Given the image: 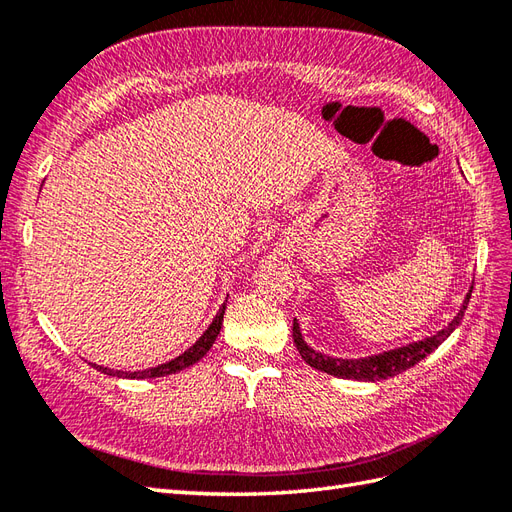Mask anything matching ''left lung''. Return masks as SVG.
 I'll return each mask as SVG.
<instances>
[{
	"label": "left lung",
	"mask_w": 512,
	"mask_h": 512,
	"mask_svg": "<svg viewBox=\"0 0 512 512\" xmlns=\"http://www.w3.org/2000/svg\"><path fill=\"white\" fill-rule=\"evenodd\" d=\"M470 296H472V289L467 291V296L461 304L459 313L455 315V319H452L450 324L446 328H442L440 332H435L433 337H427V339L403 345L397 349H388V352L375 354V356L332 358V356L321 354L304 341L298 319H294V343L298 347L302 360L306 364H311V367L317 371H324L328 375L343 377V379H358V382H377V379H388V377L399 375L407 369H412L414 364H418L422 358H427L431 352H435V349L450 337L452 330L461 324L463 313L467 309V302H470Z\"/></svg>",
	"instance_id": "obj_1"
}]
</instances>
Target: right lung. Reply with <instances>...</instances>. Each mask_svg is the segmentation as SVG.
<instances>
[{
	"label": "right lung",
	"mask_w": 512,
	"mask_h": 512,
	"mask_svg": "<svg viewBox=\"0 0 512 512\" xmlns=\"http://www.w3.org/2000/svg\"><path fill=\"white\" fill-rule=\"evenodd\" d=\"M225 309H227V300L221 304V309H218V313L214 315L212 324L208 326V330L201 334V337L186 349L184 354H180L178 358H173L165 364H158V367H152V369H143V371H113V369H107V367H98V364L90 362L94 369H98L100 373H107V375H113V377H126V379H150V377H165V375H171V373H178L182 369H188L191 364L199 362L203 356H206L210 352V347L214 345L218 332H221V326H223V315H225Z\"/></svg>",
	"instance_id": "right-lung-1"
}]
</instances>
